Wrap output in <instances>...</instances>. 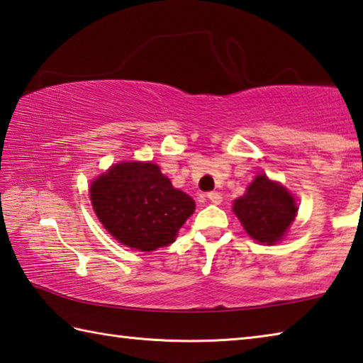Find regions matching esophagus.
<instances>
[{"label": "esophagus", "mask_w": 363, "mask_h": 363, "mask_svg": "<svg viewBox=\"0 0 363 363\" xmlns=\"http://www.w3.org/2000/svg\"><path fill=\"white\" fill-rule=\"evenodd\" d=\"M208 199H209V201L213 203V204H220L222 203V196L217 194V192H211V194H208Z\"/></svg>", "instance_id": "obj_1"}]
</instances>
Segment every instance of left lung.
<instances>
[{
  "label": "left lung",
  "instance_id": "obj_1",
  "mask_svg": "<svg viewBox=\"0 0 363 363\" xmlns=\"http://www.w3.org/2000/svg\"><path fill=\"white\" fill-rule=\"evenodd\" d=\"M294 196L279 184L259 174L241 199L235 200L233 211L250 238L274 245L284 236L296 214Z\"/></svg>",
  "mask_w": 363,
  "mask_h": 363
}]
</instances>
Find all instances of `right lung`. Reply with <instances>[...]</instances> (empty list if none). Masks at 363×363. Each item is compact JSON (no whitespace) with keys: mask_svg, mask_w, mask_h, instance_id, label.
Returning a JSON list of instances; mask_svg holds the SVG:
<instances>
[{"mask_svg":"<svg viewBox=\"0 0 363 363\" xmlns=\"http://www.w3.org/2000/svg\"><path fill=\"white\" fill-rule=\"evenodd\" d=\"M98 219L117 241L155 250L174 241L195 201L173 187L154 163H118L90 187Z\"/></svg>","mask_w":363,"mask_h":363,"instance_id":"obj_1","label":"right lung"}]
</instances>
